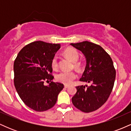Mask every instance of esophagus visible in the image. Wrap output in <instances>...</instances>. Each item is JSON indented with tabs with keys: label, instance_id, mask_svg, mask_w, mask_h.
Returning a JSON list of instances; mask_svg holds the SVG:
<instances>
[{
	"label": "esophagus",
	"instance_id": "esophagus-1",
	"mask_svg": "<svg viewBox=\"0 0 131 131\" xmlns=\"http://www.w3.org/2000/svg\"><path fill=\"white\" fill-rule=\"evenodd\" d=\"M69 88V85H64V88Z\"/></svg>",
	"mask_w": 131,
	"mask_h": 131
}]
</instances>
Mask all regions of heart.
Returning a JSON list of instances; mask_svg holds the SVG:
<instances>
[{"instance_id": "obj_1", "label": "heart", "mask_w": 131, "mask_h": 131, "mask_svg": "<svg viewBox=\"0 0 131 131\" xmlns=\"http://www.w3.org/2000/svg\"><path fill=\"white\" fill-rule=\"evenodd\" d=\"M63 53L64 55L73 62H76L79 59V53L74 48H67L66 50H64ZM75 64L76 66H78V64L76 63ZM51 66L54 70H56L58 68V58L57 56H54L53 58H52V61H51ZM76 76L77 75L74 72L63 71L60 72L56 75V79L57 81L61 83L68 85L70 84L73 82V81L76 79Z\"/></svg>"}]
</instances>
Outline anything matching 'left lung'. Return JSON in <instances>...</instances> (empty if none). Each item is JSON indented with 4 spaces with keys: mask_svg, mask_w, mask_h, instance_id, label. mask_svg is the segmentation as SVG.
Masks as SVG:
<instances>
[{
    "mask_svg": "<svg viewBox=\"0 0 131 131\" xmlns=\"http://www.w3.org/2000/svg\"><path fill=\"white\" fill-rule=\"evenodd\" d=\"M85 56L86 66L81 81L89 85L76 87L72 98L75 107L85 113L101 107L108 99L113 88L116 71L112 59L101 46L89 41L70 43Z\"/></svg>",
    "mask_w": 131,
    "mask_h": 131,
    "instance_id": "8db88e82",
    "label": "left lung"
}]
</instances>
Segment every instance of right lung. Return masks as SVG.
Here are the masks:
<instances>
[{
  "instance_id": "add662e5",
  "label": "right lung",
  "mask_w": 131,
  "mask_h": 131,
  "mask_svg": "<svg viewBox=\"0 0 131 131\" xmlns=\"http://www.w3.org/2000/svg\"><path fill=\"white\" fill-rule=\"evenodd\" d=\"M60 44L35 41L19 51L14 61V84L23 102L36 112L51 108L56 103L63 84L51 82V61ZM45 80L50 81L44 85Z\"/></svg>"
}]
</instances>
